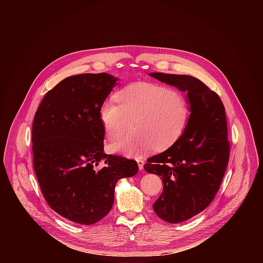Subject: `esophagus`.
Segmentation results:
<instances>
[{
  "label": "esophagus",
  "mask_w": 263,
  "mask_h": 263,
  "mask_svg": "<svg viewBox=\"0 0 263 263\" xmlns=\"http://www.w3.org/2000/svg\"><path fill=\"white\" fill-rule=\"evenodd\" d=\"M136 161H137V164H138L139 170L142 171V170H143V165H144V160H142V159H137Z\"/></svg>",
  "instance_id": "obj_1"
}]
</instances>
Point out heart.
<instances>
[{
    "label": "heart",
    "mask_w": 263,
    "mask_h": 263,
    "mask_svg": "<svg viewBox=\"0 0 263 263\" xmlns=\"http://www.w3.org/2000/svg\"><path fill=\"white\" fill-rule=\"evenodd\" d=\"M106 100L100 107V120L108 139L115 140L127 130L133 131L109 145L110 152L130 158L165 149L183 135L190 120L186 96L162 84L136 82Z\"/></svg>",
    "instance_id": "heart-1"
}]
</instances>
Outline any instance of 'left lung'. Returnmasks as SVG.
Wrapping results in <instances>:
<instances>
[{
  "mask_svg": "<svg viewBox=\"0 0 263 263\" xmlns=\"http://www.w3.org/2000/svg\"><path fill=\"white\" fill-rule=\"evenodd\" d=\"M148 76L186 92L190 104L189 124L181 138L143 165L163 183L153 204L155 213L167 222H182L208 207L219 189L230 154L226 114L219 97L195 77L163 72Z\"/></svg>",
  "mask_w": 263,
  "mask_h": 263,
  "instance_id": "1",
  "label": "left lung"
}]
</instances>
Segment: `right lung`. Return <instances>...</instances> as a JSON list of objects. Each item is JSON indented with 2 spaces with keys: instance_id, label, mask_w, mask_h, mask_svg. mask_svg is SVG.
<instances>
[{
  "instance_id": "1",
  "label": "right lung",
  "mask_w": 263,
  "mask_h": 263,
  "mask_svg": "<svg viewBox=\"0 0 263 263\" xmlns=\"http://www.w3.org/2000/svg\"><path fill=\"white\" fill-rule=\"evenodd\" d=\"M118 80L107 72L67 77L46 93L34 116L36 178L49 206L73 222L102 219L114 205L117 182L138 172L135 160L104 153L100 107ZM100 162L104 166L97 169Z\"/></svg>"
}]
</instances>
